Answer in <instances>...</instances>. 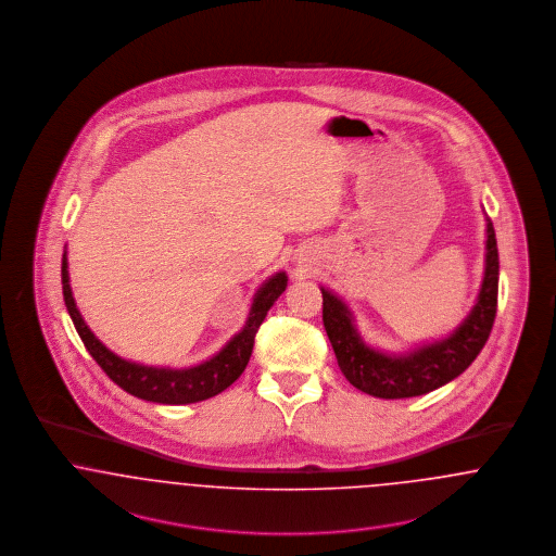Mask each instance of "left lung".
<instances>
[{
  "instance_id": "obj_1",
  "label": "left lung",
  "mask_w": 556,
  "mask_h": 556,
  "mask_svg": "<svg viewBox=\"0 0 556 556\" xmlns=\"http://www.w3.org/2000/svg\"><path fill=\"white\" fill-rule=\"evenodd\" d=\"M498 268L496 233L485 216V268L476 306L448 338L400 354L367 344L344 300L320 288L323 325L345 379L356 390L386 400L424 396L446 386L476 361L490 338L498 304Z\"/></svg>"
}]
</instances>
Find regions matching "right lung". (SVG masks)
I'll use <instances>...</instances> for the list:
<instances>
[{
	"label": "right lung",
	"instance_id": "right-lung-1",
	"mask_svg": "<svg viewBox=\"0 0 556 556\" xmlns=\"http://www.w3.org/2000/svg\"><path fill=\"white\" fill-rule=\"evenodd\" d=\"M288 288V275L283 270L268 277L261 290L254 293L250 315L243 325V329L236 333L220 352H216L212 358L187 369H170V367H150L139 365L132 361H125L118 354L110 352L102 344L93 331L87 327V323L80 317L79 308L75 304L71 279H68V258L66 252L62 254V293L66 311L75 323V329L79 333L87 352L93 356V361L104 369L108 377L129 392L131 396L159 402V404H191L202 402L208 397L220 394L227 390L239 375L245 369L254 338L258 327L263 325L266 313L275 304V300Z\"/></svg>",
	"mask_w": 556,
	"mask_h": 556
}]
</instances>
